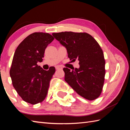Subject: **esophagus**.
<instances>
[{
	"label": "esophagus",
	"instance_id": "34e87169",
	"mask_svg": "<svg viewBox=\"0 0 130 130\" xmlns=\"http://www.w3.org/2000/svg\"><path fill=\"white\" fill-rule=\"evenodd\" d=\"M62 68L61 67H59V66H57V67H56V70H59V69H62Z\"/></svg>",
	"mask_w": 130,
	"mask_h": 130
}]
</instances>
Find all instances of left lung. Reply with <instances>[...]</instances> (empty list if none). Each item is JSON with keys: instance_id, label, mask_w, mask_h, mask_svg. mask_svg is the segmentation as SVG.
Wrapping results in <instances>:
<instances>
[{"instance_id": "8db88e82", "label": "left lung", "mask_w": 130, "mask_h": 130, "mask_svg": "<svg viewBox=\"0 0 130 130\" xmlns=\"http://www.w3.org/2000/svg\"><path fill=\"white\" fill-rule=\"evenodd\" d=\"M52 35L67 48L70 60L79 61V69L63 68L65 80L82 97L89 101L98 98L104 85L106 61L97 41L86 32H62Z\"/></svg>"}]
</instances>
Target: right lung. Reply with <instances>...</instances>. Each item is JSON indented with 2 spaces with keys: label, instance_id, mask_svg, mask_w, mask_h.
I'll return each instance as SVG.
<instances>
[{
  "label": "right lung",
  "instance_id": "1",
  "mask_svg": "<svg viewBox=\"0 0 130 130\" xmlns=\"http://www.w3.org/2000/svg\"><path fill=\"white\" fill-rule=\"evenodd\" d=\"M54 40L47 33H33L22 41L14 54L10 76L17 92L27 103H41L47 95L55 68L46 71L37 63L42 61L45 49Z\"/></svg>",
  "mask_w": 130,
  "mask_h": 130
}]
</instances>
